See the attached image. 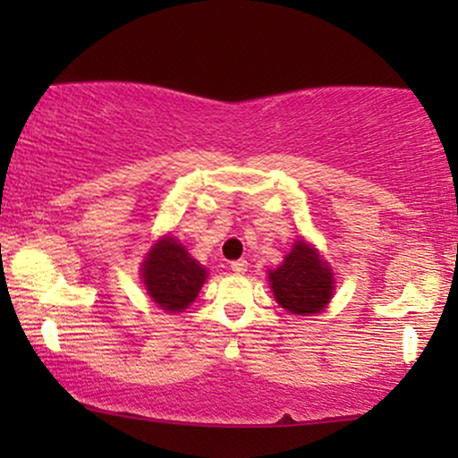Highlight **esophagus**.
I'll return each instance as SVG.
<instances>
[{
    "mask_svg": "<svg viewBox=\"0 0 458 458\" xmlns=\"http://www.w3.org/2000/svg\"><path fill=\"white\" fill-rule=\"evenodd\" d=\"M231 271L237 273V275H243L248 271V260H243V259L233 260V262H231Z\"/></svg>",
    "mask_w": 458,
    "mask_h": 458,
    "instance_id": "1",
    "label": "esophagus"
}]
</instances>
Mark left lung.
<instances>
[{"mask_svg": "<svg viewBox=\"0 0 458 458\" xmlns=\"http://www.w3.org/2000/svg\"><path fill=\"white\" fill-rule=\"evenodd\" d=\"M277 302L292 315H315L334 293V275L315 248L302 240L285 256V262L268 273Z\"/></svg>", "mask_w": 458, "mask_h": 458, "instance_id": "1", "label": "left lung"}]
</instances>
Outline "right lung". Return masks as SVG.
I'll list each match as a JSON object with an SVG mask.
<instances>
[{"mask_svg":"<svg viewBox=\"0 0 458 458\" xmlns=\"http://www.w3.org/2000/svg\"><path fill=\"white\" fill-rule=\"evenodd\" d=\"M141 267L146 290L162 310L187 309L206 281V268L199 267L173 237L156 243Z\"/></svg>","mask_w":458,"mask_h":458,"instance_id":"add662e5","label":"right lung"}]
</instances>
